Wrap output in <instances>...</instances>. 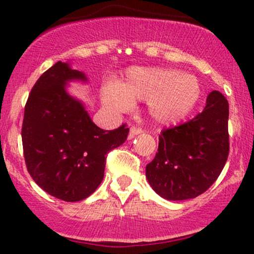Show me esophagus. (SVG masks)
<instances>
[{
	"label": "esophagus",
	"mask_w": 254,
	"mask_h": 254,
	"mask_svg": "<svg viewBox=\"0 0 254 254\" xmlns=\"http://www.w3.org/2000/svg\"><path fill=\"white\" fill-rule=\"evenodd\" d=\"M143 132V130L141 129V127H132L130 129V133H129V138H133L136 135H139V133Z\"/></svg>",
	"instance_id": "1"
}]
</instances>
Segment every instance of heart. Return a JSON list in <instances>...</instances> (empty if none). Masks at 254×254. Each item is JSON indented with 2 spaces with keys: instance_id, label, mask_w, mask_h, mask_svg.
I'll list each match as a JSON object with an SVG mask.
<instances>
[{
  "instance_id": "heart-1",
  "label": "heart",
  "mask_w": 254,
  "mask_h": 254,
  "mask_svg": "<svg viewBox=\"0 0 254 254\" xmlns=\"http://www.w3.org/2000/svg\"><path fill=\"white\" fill-rule=\"evenodd\" d=\"M202 95L196 76L165 68H132L118 84L103 89V101L117 112L129 110L133 100L148 101L154 121L162 125L180 123L191 115Z\"/></svg>"
}]
</instances>
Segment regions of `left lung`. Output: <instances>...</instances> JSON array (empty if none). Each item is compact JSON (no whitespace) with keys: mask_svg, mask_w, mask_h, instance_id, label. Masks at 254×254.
<instances>
[{"mask_svg":"<svg viewBox=\"0 0 254 254\" xmlns=\"http://www.w3.org/2000/svg\"><path fill=\"white\" fill-rule=\"evenodd\" d=\"M228 101L218 90L188 123L162 130L154 160L145 167L153 190L168 200L196 198L216 182L229 154Z\"/></svg>","mask_w":254,"mask_h":254,"instance_id":"1","label":"left lung"}]
</instances>
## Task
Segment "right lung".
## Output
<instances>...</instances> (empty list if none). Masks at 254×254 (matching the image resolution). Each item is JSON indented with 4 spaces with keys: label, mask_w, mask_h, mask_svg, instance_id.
Instances as JSON below:
<instances>
[{
    "label": "right lung",
    "mask_w": 254,
    "mask_h": 254,
    "mask_svg": "<svg viewBox=\"0 0 254 254\" xmlns=\"http://www.w3.org/2000/svg\"><path fill=\"white\" fill-rule=\"evenodd\" d=\"M69 81L87 77L62 62L38 78L25 106L21 137L26 167L38 186L58 199L78 202L103 182L107 153L127 141L129 127H97L83 104L68 94Z\"/></svg>",
    "instance_id": "1"
}]
</instances>
